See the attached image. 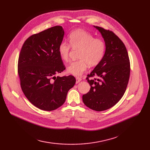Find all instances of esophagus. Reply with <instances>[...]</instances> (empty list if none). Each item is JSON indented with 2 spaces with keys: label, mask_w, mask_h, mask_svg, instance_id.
I'll return each mask as SVG.
<instances>
[{
  "label": "esophagus",
  "mask_w": 150,
  "mask_h": 150,
  "mask_svg": "<svg viewBox=\"0 0 150 150\" xmlns=\"http://www.w3.org/2000/svg\"><path fill=\"white\" fill-rule=\"evenodd\" d=\"M81 78H80V77H76V83L78 84V83H80L81 81Z\"/></svg>",
  "instance_id": "34e87169"
}]
</instances>
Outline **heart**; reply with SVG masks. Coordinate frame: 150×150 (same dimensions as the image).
<instances>
[{
	"mask_svg": "<svg viewBox=\"0 0 150 150\" xmlns=\"http://www.w3.org/2000/svg\"><path fill=\"white\" fill-rule=\"evenodd\" d=\"M69 43L61 41L58 45V53L64 61L69 59L71 47L80 49L77 61L72 62L67 67V72L75 76H80L85 72L88 65L97 66L103 58L106 51V44L103 39L95 38L92 34L82 29L71 32L69 36Z\"/></svg>",
	"mask_w": 150,
	"mask_h": 150,
	"instance_id": "heart-1",
	"label": "heart"
}]
</instances>
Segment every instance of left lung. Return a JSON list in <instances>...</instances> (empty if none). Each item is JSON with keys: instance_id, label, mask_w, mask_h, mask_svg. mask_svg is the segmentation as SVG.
Masks as SVG:
<instances>
[{"instance_id": "obj_1", "label": "left lung", "mask_w": 150, "mask_h": 150, "mask_svg": "<svg viewBox=\"0 0 150 150\" xmlns=\"http://www.w3.org/2000/svg\"><path fill=\"white\" fill-rule=\"evenodd\" d=\"M94 27L104 39L106 51L86 78L91 89L83 96V101L90 109L102 111L114 106L123 96L129 81L130 62L127 48L119 37L112 31Z\"/></svg>"}]
</instances>
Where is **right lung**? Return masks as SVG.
Wrapping results in <instances>:
<instances>
[{
    "label": "right lung",
    "mask_w": 150,
    "mask_h": 150,
    "mask_svg": "<svg viewBox=\"0 0 150 150\" xmlns=\"http://www.w3.org/2000/svg\"><path fill=\"white\" fill-rule=\"evenodd\" d=\"M64 31L54 26L30 36L23 43L18 64L22 92L31 103L51 111L62 106L76 80L74 76H56L66 69L58 53Z\"/></svg>",
    "instance_id": "right-lung-1"
}]
</instances>
